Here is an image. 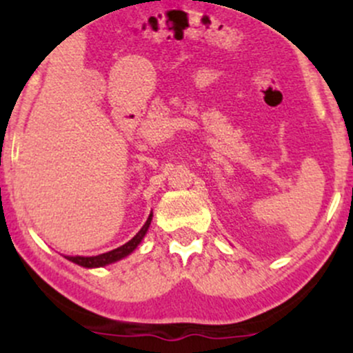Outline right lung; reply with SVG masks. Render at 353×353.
<instances>
[{
	"mask_svg": "<svg viewBox=\"0 0 353 353\" xmlns=\"http://www.w3.org/2000/svg\"><path fill=\"white\" fill-rule=\"evenodd\" d=\"M151 221H152V214H149L148 221H145V224L141 228L139 232H137L136 236L131 239V241L125 242L124 245L117 247V249H114V250H109V252H106V254L94 255V257H81V255H76V257H66V259H70L71 262H74V264H78V265L89 267V269H91V267H103V265L112 264V262L119 261V259H123V257H125V255L131 254L132 250L139 245V242L143 241L145 232H148Z\"/></svg>",
	"mask_w": 353,
	"mask_h": 353,
	"instance_id": "1",
	"label": "right lung"
}]
</instances>
